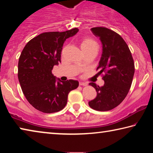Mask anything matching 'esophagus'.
<instances>
[{"label": "esophagus", "mask_w": 153, "mask_h": 153, "mask_svg": "<svg viewBox=\"0 0 153 153\" xmlns=\"http://www.w3.org/2000/svg\"><path fill=\"white\" fill-rule=\"evenodd\" d=\"M88 85V83L87 82H79V86H86Z\"/></svg>", "instance_id": "34e87169"}]
</instances>
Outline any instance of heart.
I'll return each instance as SVG.
<instances>
[{
  "label": "heart",
  "mask_w": 153,
  "mask_h": 153,
  "mask_svg": "<svg viewBox=\"0 0 153 153\" xmlns=\"http://www.w3.org/2000/svg\"><path fill=\"white\" fill-rule=\"evenodd\" d=\"M81 47L83 51H87L90 49L98 48V45L97 42L93 39L89 38H84L82 41Z\"/></svg>",
  "instance_id": "1"
}]
</instances>
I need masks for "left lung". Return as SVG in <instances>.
<instances>
[{
	"instance_id": "left-lung-1",
	"label": "left lung",
	"mask_w": 153,
	"mask_h": 153,
	"mask_svg": "<svg viewBox=\"0 0 153 153\" xmlns=\"http://www.w3.org/2000/svg\"><path fill=\"white\" fill-rule=\"evenodd\" d=\"M91 31L102 42V53L97 70L98 75L105 74V84L100 87L90 83L97 96L88 105L96 111H107L117 107L128 94L135 71L134 59L128 45L117 33L105 27H93Z\"/></svg>"
}]
</instances>
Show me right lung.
I'll return each instance as SVG.
<instances>
[{
    "instance_id": "1",
    "label": "right lung",
    "mask_w": 153,
    "mask_h": 153,
    "mask_svg": "<svg viewBox=\"0 0 153 153\" xmlns=\"http://www.w3.org/2000/svg\"><path fill=\"white\" fill-rule=\"evenodd\" d=\"M74 28L65 32L40 33L28 42L18 63V79L23 93L36 109L46 113H55L65 107L69 92L79 82H62L52 74L54 65L61 62V54L66 39L76 34Z\"/></svg>"
}]
</instances>
